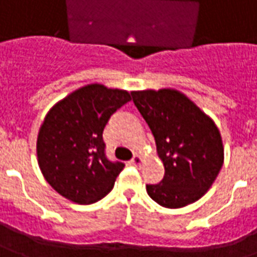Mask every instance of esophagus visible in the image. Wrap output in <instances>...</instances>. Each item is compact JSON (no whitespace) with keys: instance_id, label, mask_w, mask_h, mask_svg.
Masks as SVG:
<instances>
[{"instance_id":"1","label":"esophagus","mask_w":257,"mask_h":257,"mask_svg":"<svg viewBox=\"0 0 257 257\" xmlns=\"http://www.w3.org/2000/svg\"><path fill=\"white\" fill-rule=\"evenodd\" d=\"M142 161H143V159H142L141 156H138V154H135L134 156V159L131 160V163L134 164V166H141L142 164Z\"/></svg>"}]
</instances>
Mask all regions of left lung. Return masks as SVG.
I'll use <instances>...</instances> for the list:
<instances>
[{"label":"left lung","instance_id":"8db88e82","mask_svg":"<svg viewBox=\"0 0 257 257\" xmlns=\"http://www.w3.org/2000/svg\"><path fill=\"white\" fill-rule=\"evenodd\" d=\"M136 108L152 129L164 178L146 185L163 207L179 209L209 191L224 163L220 131L184 93L174 89L132 91Z\"/></svg>","mask_w":257,"mask_h":257}]
</instances>
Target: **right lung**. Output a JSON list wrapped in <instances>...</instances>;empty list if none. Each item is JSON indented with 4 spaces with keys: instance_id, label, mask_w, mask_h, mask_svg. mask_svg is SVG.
<instances>
[{
    "instance_id": "1",
    "label": "right lung",
    "mask_w": 257,
    "mask_h": 257,
    "mask_svg": "<svg viewBox=\"0 0 257 257\" xmlns=\"http://www.w3.org/2000/svg\"><path fill=\"white\" fill-rule=\"evenodd\" d=\"M131 94L91 83L48 111L37 136V161L48 184L73 203L90 204L114 188L125 164L105 157L104 126Z\"/></svg>"
}]
</instances>
